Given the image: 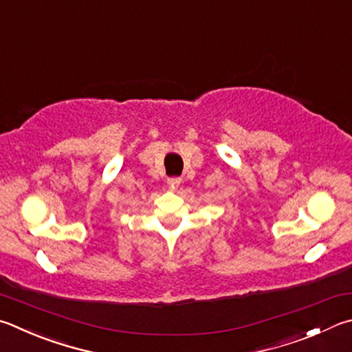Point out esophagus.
Returning a JSON list of instances; mask_svg holds the SVG:
<instances>
[{"label":"esophagus","instance_id":"1","mask_svg":"<svg viewBox=\"0 0 352 352\" xmlns=\"http://www.w3.org/2000/svg\"><path fill=\"white\" fill-rule=\"evenodd\" d=\"M180 183H182V178H178V177L168 178V188L170 190H175L178 186H180Z\"/></svg>","mask_w":352,"mask_h":352}]
</instances>
